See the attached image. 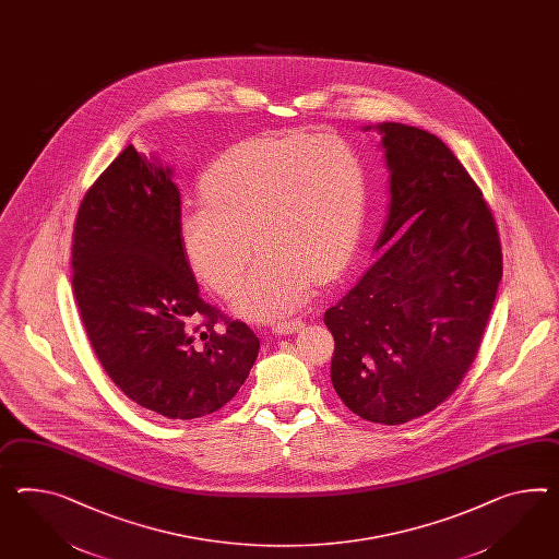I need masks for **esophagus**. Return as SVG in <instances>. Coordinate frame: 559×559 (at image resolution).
Instances as JSON below:
<instances>
[{
    "label": "esophagus",
    "mask_w": 559,
    "mask_h": 559,
    "mask_svg": "<svg viewBox=\"0 0 559 559\" xmlns=\"http://www.w3.org/2000/svg\"><path fill=\"white\" fill-rule=\"evenodd\" d=\"M304 326V320L301 318H292V320H280L273 324V330L277 334H292L296 330H300Z\"/></svg>",
    "instance_id": "esophagus-1"
}]
</instances>
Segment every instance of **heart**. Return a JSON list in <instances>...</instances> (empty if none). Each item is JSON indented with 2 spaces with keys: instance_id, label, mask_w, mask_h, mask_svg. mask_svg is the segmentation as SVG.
<instances>
[{
  "instance_id": "b5f03b06",
  "label": "heart",
  "mask_w": 559,
  "mask_h": 559,
  "mask_svg": "<svg viewBox=\"0 0 559 559\" xmlns=\"http://www.w3.org/2000/svg\"><path fill=\"white\" fill-rule=\"evenodd\" d=\"M204 202L180 215L192 272L245 316L286 314L306 304L314 282L338 280L355 258L367 174L357 150L336 135L272 133L233 145L204 170Z\"/></svg>"
}]
</instances>
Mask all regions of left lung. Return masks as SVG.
Segmentation results:
<instances>
[{
	"mask_svg": "<svg viewBox=\"0 0 559 559\" xmlns=\"http://www.w3.org/2000/svg\"><path fill=\"white\" fill-rule=\"evenodd\" d=\"M383 133L389 216L379 258L324 312L330 379L362 419L400 426L444 403L471 369L502 277L501 239L483 190L424 129Z\"/></svg>",
	"mask_w": 559,
	"mask_h": 559,
	"instance_id": "left-lung-1",
	"label": "left lung"
}]
</instances>
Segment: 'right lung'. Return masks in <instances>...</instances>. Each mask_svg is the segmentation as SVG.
<instances>
[{
	"mask_svg": "<svg viewBox=\"0 0 559 559\" xmlns=\"http://www.w3.org/2000/svg\"><path fill=\"white\" fill-rule=\"evenodd\" d=\"M170 176L128 145L93 182L72 230V289L115 385L154 414L194 419L235 397L259 338L202 300Z\"/></svg>",
	"mask_w": 559,
	"mask_h": 559,
	"instance_id": "1",
	"label": "right lung"
}]
</instances>
